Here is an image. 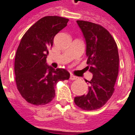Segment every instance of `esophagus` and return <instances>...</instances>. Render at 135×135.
Returning a JSON list of instances; mask_svg holds the SVG:
<instances>
[{"mask_svg":"<svg viewBox=\"0 0 135 135\" xmlns=\"http://www.w3.org/2000/svg\"><path fill=\"white\" fill-rule=\"evenodd\" d=\"M77 79V77L75 76H74V75H72V74H71L70 75V79L71 80H74V79Z\"/></svg>","mask_w":135,"mask_h":135,"instance_id":"34e87169","label":"esophagus"}]
</instances>
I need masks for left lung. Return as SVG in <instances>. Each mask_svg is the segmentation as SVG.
<instances>
[{
	"mask_svg": "<svg viewBox=\"0 0 135 135\" xmlns=\"http://www.w3.org/2000/svg\"><path fill=\"white\" fill-rule=\"evenodd\" d=\"M86 43L87 66L93 74L86 95L74 98L75 104L83 110H96L103 106L114 92L119 74L118 47L109 32L99 25L76 21Z\"/></svg>",
	"mask_w": 135,
	"mask_h": 135,
	"instance_id": "obj_1",
	"label": "left lung"
}]
</instances>
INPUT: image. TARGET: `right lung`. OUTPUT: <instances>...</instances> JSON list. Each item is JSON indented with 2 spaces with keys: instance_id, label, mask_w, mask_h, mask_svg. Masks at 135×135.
<instances>
[{
  "instance_id": "1",
  "label": "right lung",
  "mask_w": 135,
  "mask_h": 135,
  "mask_svg": "<svg viewBox=\"0 0 135 135\" xmlns=\"http://www.w3.org/2000/svg\"><path fill=\"white\" fill-rule=\"evenodd\" d=\"M68 22L69 19L61 16H45L34 24L21 40L15 56V79L21 95L31 104L50 103L56 95L57 82L69 79L70 74L66 69H55L46 63L53 39Z\"/></svg>"
}]
</instances>
